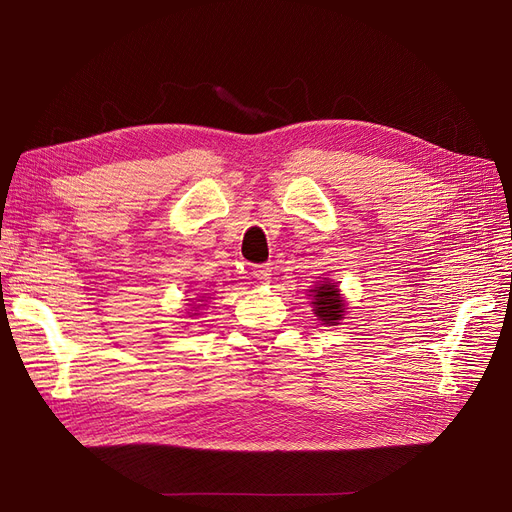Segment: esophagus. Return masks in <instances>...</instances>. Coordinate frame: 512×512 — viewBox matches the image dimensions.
Returning a JSON list of instances; mask_svg holds the SVG:
<instances>
[{
  "instance_id": "34e87169",
  "label": "esophagus",
  "mask_w": 512,
  "mask_h": 512,
  "mask_svg": "<svg viewBox=\"0 0 512 512\" xmlns=\"http://www.w3.org/2000/svg\"><path fill=\"white\" fill-rule=\"evenodd\" d=\"M253 276H255L259 282H270V276H272V267H270V263L255 265V267H253Z\"/></svg>"
}]
</instances>
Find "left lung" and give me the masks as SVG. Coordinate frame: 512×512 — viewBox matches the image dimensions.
<instances>
[{"instance_id": "8db88e82", "label": "left lung", "mask_w": 512, "mask_h": 512, "mask_svg": "<svg viewBox=\"0 0 512 512\" xmlns=\"http://www.w3.org/2000/svg\"><path fill=\"white\" fill-rule=\"evenodd\" d=\"M311 292H315V301H313L315 315L324 321V324L336 326L338 319H342V313H344V303L340 301L338 288L334 284H321Z\"/></svg>"}]
</instances>
